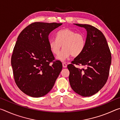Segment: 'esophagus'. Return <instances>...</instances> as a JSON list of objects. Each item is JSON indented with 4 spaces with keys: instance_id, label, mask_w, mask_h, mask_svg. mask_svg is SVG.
Wrapping results in <instances>:
<instances>
[{
    "instance_id": "1",
    "label": "esophagus",
    "mask_w": 120,
    "mask_h": 120,
    "mask_svg": "<svg viewBox=\"0 0 120 120\" xmlns=\"http://www.w3.org/2000/svg\"><path fill=\"white\" fill-rule=\"evenodd\" d=\"M62 66H63V67H64V68H66L67 67V64L65 62H63L62 63Z\"/></svg>"
}]
</instances>
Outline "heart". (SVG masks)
Here are the masks:
<instances>
[{"mask_svg": "<svg viewBox=\"0 0 120 120\" xmlns=\"http://www.w3.org/2000/svg\"><path fill=\"white\" fill-rule=\"evenodd\" d=\"M56 39H50L49 41L51 51L54 55H57L62 50L56 59L64 60L71 55L72 57L80 56L86 46V38L82 33H76L69 28H64L56 32Z\"/></svg>", "mask_w": 120, "mask_h": 120, "instance_id": "obj_1", "label": "heart"}]
</instances>
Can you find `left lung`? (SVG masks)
I'll return each instance as SVG.
<instances>
[{"label": "left lung", "instance_id": "1", "mask_svg": "<svg viewBox=\"0 0 120 120\" xmlns=\"http://www.w3.org/2000/svg\"><path fill=\"white\" fill-rule=\"evenodd\" d=\"M75 24L86 30L87 38L84 51L67 66L69 80L75 92L82 96H91L107 82L111 64V51L104 34L97 28L88 24ZM74 64L84 68H76Z\"/></svg>", "mask_w": 120, "mask_h": 120}]
</instances>
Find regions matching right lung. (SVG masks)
Listing matches in <instances>:
<instances>
[{"mask_svg":"<svg viewBox=\"0 0 120 120\" xmlns=\"http://www.w3.org/2000/svg\"><path fill=\"white\" fill-rule=\"evenodd\" d=\"M62 23L35 22L19 34L11 56V64L18 87L33 97L51 90L62 69L49 45V35Z\"/></svg>","mask_w":120,"mask_h":120,"instance_id":"add662e5","label":"right lung"}]
</instances>
